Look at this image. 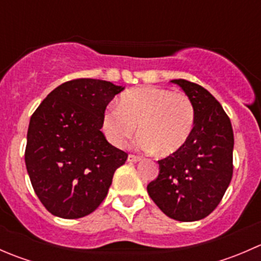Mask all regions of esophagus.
<instances>
[{
	"instance_id": "1",
	"label": "esophagus",
	"mask_w": 261,
	"mask_h": 261,
	"mask_svg": "<svg viewBox=\"0 0 261 261\" xmlns=\"http://www.w3.org/2000/svg\"><path fill=\"white\" fill-rule=\"evenodd\" d=\"M141 158L139 156V155H134V154H130L127 156V162L130 163H136V162H140Z\"/></svg>"
}]
</instances>
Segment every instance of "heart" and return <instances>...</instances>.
Returning <instances> with one entry per match:
<instances>
[{
  "label": "heart",
  "mask_w": 261,
  "mask_h": 261,
  "mask_svg": "<svg viewBox=\"0 0 261 261\" xmlns=\"http://www.w3.org/2000/svg\"><path fill=\"white\" fill-rule=\"evenodd\" d=\"M194 125L196 109L187 94L154 86L125 91L117 107H107L102 117V128L112 145L127 146L138 126L139 146L162 156L186 145Z\"/></svg>",
  "instance_id": "heart-1"
}]
</instances>
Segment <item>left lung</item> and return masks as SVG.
I'll return each instance as SVG.
<instances>
[{"mask_svg":"<svg viewBox=\"0 0 261 261\" xmlns=\"http://www.w3.org/2000/svg\"><path fill=\"white\" fill-rule=\"evenodd\" d=\"M192 99L196 125L187 144L158 160L159 174L147 193L168 217L181 222L202 220L218 206L231 178L233 131L220 102L199 84L173 80Z\"/></svg>","mask_w":261,"mask_h":261,"instance_id":"left-lung-1","label":"left lung"}]
</instances>
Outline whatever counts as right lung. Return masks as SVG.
<instances>
[{
	"label": "right lung",
	"mask_w": 261,
	"mask_h": 261,
	"mask_svg": "<svg viewBox=\"0 0 261 261\" xmlns=\"http://www.w3.org/2000/svg\"><path fill=\"white\" fill-rule=\"evenodd\" d=\"M123 87L78 78L51 91L30 118L25 164L36 196L51 215L81 218L107 196L127 152L102 134L106 107Z\"/></svg>",
	"instance_id": "obj_1"
}]
</instances>
